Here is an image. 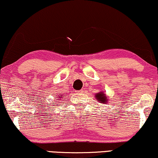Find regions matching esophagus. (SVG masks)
Instances as JSON below:
<instances>
[{
    "label": "esophagus",
    "mask_w": 158,
    "mask_h": 158,
    "mask_svg": "<svg viewBox=\"0 0 158 158\" xmlns=\"http://www.w3.org/2000/svg\"><path fill=\"white\" fill-rule=\"evenodd\" d=\"M84 91L82 90V89H80V90H77V91H76V93H78V94H81V93H82Z\"/></svg>",
    "instance_id": "obj_1"
}]
</instances>
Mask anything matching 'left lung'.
<instances>
[{"label": "left lung", "instance_id": "1", "mask_svg": "<svg viewBox=\"0 0 158 158\" xmlns=\"http://www.w3.org/2000/svg\"><path fill=\"white\" fill-rule=\"evenodd\" d=\"M97 98L98 101H99V102H101V103H107V98H106V96L104 95V93H103L102 92H101V93H99L98 94H97L96 95H95Z\"/></svg>", "mask_w": 158, "mask_h": 158}]
</instances>
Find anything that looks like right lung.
I'll return each instance as SVG.
<instances>
[{
  "label": "right lung",
  "instance_id": "1",
  "mask_svg": "<svg viewBox=\"0 0 158 158\" xmlns=\"http://www.w3.org/2000/svg\"><path fill=\"white\" fill-rule=\"evenodd\" d=\"M61 98H62V97H61Z\"/></svg>",
  "mask_w": 158,
  "mask_h": 158
}]
</instances>
